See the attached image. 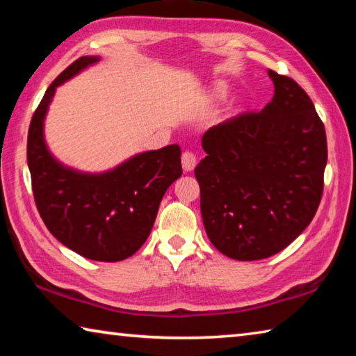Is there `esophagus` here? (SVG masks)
I'll return each instance as SVG.
<instances>
[{"instance_id":"obj_1","label":"esophagus","mask_w":356,"mask_h":356,"mask_svg":"<svg viewBox=\"0 0 356 356\" xmlns=\"http://www.w3.org/2000/svg\"><path fill=\"white\" fill-rule=\"evenodd\" d=\"M196 166V155L190 152V150H186V152L182 154V168L185 172H190L195 170Z\"/></svg>"}]
</instances>
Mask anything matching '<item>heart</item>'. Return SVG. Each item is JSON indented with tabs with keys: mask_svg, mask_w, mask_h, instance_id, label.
Masks as SVG:
<instances>
[{
	"mask_svg": "<svg viewBox=\"0 0 356 356\" xmlns=\"http://www.w3.org/2000/svg\"><path fill=\"white\" fill-rule=\"evenodd\" d=\"M215 94H216V95H220V97H221V95H225V94H226V88L222 86V84H220V86H216V88H215Z\"/></svg>",
	"mask_w": 356,
	"mask_h": 356,
	"instance_id": "1",
	"label": "heart"
}]
</instances>
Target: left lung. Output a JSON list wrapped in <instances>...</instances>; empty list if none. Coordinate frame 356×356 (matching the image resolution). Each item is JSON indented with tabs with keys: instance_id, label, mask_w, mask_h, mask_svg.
<instances>
[{
	"instance_id": "obj_1",
	"label": "left lung",
	"mask_w": 356,
	"mask_h": 356,
	"mask_svg": "<svg viewBox=\"0 0 356 356\" xmlns=\"http://www.w3.org/2000/svg\"><path fill=\"white\" fill-rule=\"evenodd\" d=\"M275 95L202 136L196 166L207 237L222 254L259 261L291 245L314 218L323 191L327 135L297 81L268 70Z\"/></svg>"
}]
</instances>
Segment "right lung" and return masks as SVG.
<instances>
[{
    "label": "right lung",
    "instance_id": "add662e5",
    "mask_svg": "<svg viewBox=\"0 0 356 356\" xmlns=\"http://www.w3.org/2000/svg\"><path fill=\"white\" fill-rule=\"evenodd\" d=\"M99 59L78 58L48 86L29 124L26 156L35 206L48 231L83 257L118 262L147 240L161 197L182 176V165L177 144L138 154L99 174L72 170L50 154L44 120L56 88Z\"/></svg>",
    "mask_w": 356,
    "mask_h": 356
}]
</instances>
